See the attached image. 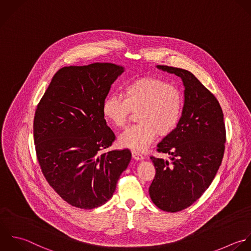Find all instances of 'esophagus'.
<instances>
[{
	"label": "esophagus",
	"mask_w": 251,
	"mask_h": 251,
	"mask_svg": "<svg viewBox=\"0 0 251 251\" xmlns=\"http://www.w3.org/2000/svg\"><path fill=\"white\" fill-rule=\"evenodd\" d=\"M132 157L134 158V159H136V160H142L143 158H144V156L139 152V151H132Z\"/></svg>",
	"instance_id": "esophagus-1"
}]
</instances>
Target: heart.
<instances>
[{
    "instance_id": "obj_1",
    "label": "heart",
    "mask_w": 251,
    "mask_h": 251,
    "mask_svg": "<svg viewBox=\"0 0 251 251\" xmlns=\"http://www.w3.org/2000/svg\"><path fill=\"white\" fill-rule=\"evenodd\" d=\"M123 98L107 97L101 106L103 118L117 128H124L131 112H137V125L128 128L118 139L121 147L144 150L156 135L169 136L178 127L184 110L182 91L157 77H141L128 83Z\"/></svg>"
}]
</instances>
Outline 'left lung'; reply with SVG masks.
<instances>
[{"label":"left lung","mask_w":251,"mask_h":251,"mask_svg":"<svg viewBox=\"0 0 251 251\" xmlns=\"http://www.w3.org/2000/svg\"><path fill=\"white\" fill-rule=\"evenodd\" d=\"M182 78L185 105L178 127L158 145L170 160L151 159L155 176L150 187L152 202L161 210L178 212L197 201L212 183L224 156L226 128L216 97L190 71L157 65Z\"/></svg>","instance_id":"obj_1"}]
</instances>
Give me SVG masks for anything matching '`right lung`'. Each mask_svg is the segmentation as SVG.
Returning <instances> with one entry per match:
<instances>
[{"mask_svg":"<svg viewBox=\"0 0 251 251\" xmlns=\"http://www.w3.org/2000/svg\"><path fill=\"white\" fill-rule=\"evenodd\" d=\"M123 69L99 62L62 67L37 105L33 133L39 165L49 185L72 206L104 204L131 160L129 150L103 152L115 135L101 106Z\"/></svg>","mask_w":251,"mask_h":251,"instance_id":"right-lung-1","label":"right lung"}]
</instances>
